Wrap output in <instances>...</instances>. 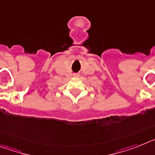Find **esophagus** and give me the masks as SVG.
<instances>
[{
    "instance_id": "obj_1",
    "label": "esophagus",
    "mask_w": 155,
    "mask_h": 155,
    "mask_svg": "<svg viewBox=\"0 0 155 155\" xmlns=\"http://www.w3.org/2000/svg\"><path fill=\"white\" fill-rule=\"evenodd\" d=\"M73 76L74 77H79V75H78V74H74Z\"/></svg>"
}]
</instances>
